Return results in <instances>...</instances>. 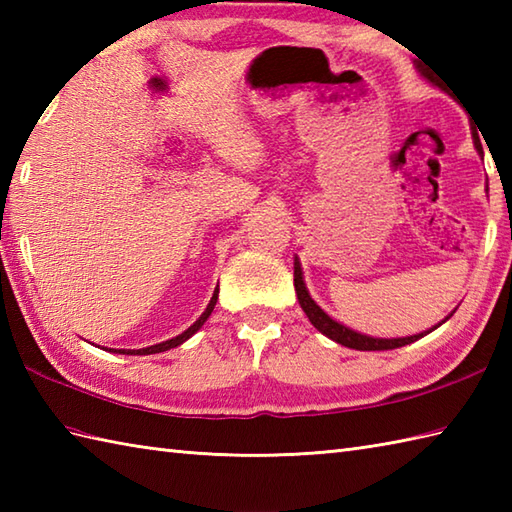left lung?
<instances>
[{"label":"left lung","instance_id":"8db88e82","mask_svg":"<svg viewBox=\"0 0 512 512\" xmlns=\"http://www.w3.org/2000/svg\"><path fill=\"white\" fill-rule=\"evenodd\" d=\"M475 138V136H473ZM475 147H477V151H480V154H484L482 151V145H480V140L475 138ZM295 290H297V299H299V303H301V308H303V312L308 314V319H310V323L314 325V328H317L319 332H323L325 336H328V339H332V341H336V343H341V345H345V347H352V350H363V352H376V350H396V347H402V345H409V343H413V341H418V339H422L424 334H429V332H422V334H416V336H405V339H372V336H365V334H358V332H354V330H350V328H345V325H341V323H336L334 319H330L328 314H325L317 303L312 301V297L308 295V290H306V284H303V275H301V266H299V262L295 259ZM453 314V312H451ZM449 314V317H451ZM447 317V319H449ZM444 319V321H447ZM440 325V323H438ZM436 325V328H438Z\"/></svg>","mask_w":512,"mask_h":512}]
</instances>
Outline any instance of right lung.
<instances>
[{"label": "right lung", "mask_w": 512, "mask_h": 512, "mask_svg": "<svg viewBox=\"0 0 512 512\" xmlns=\"http://www.w3.org/2000/svg\"><path fill=\"white\" fill-rule=\"evenodd\" d=\"M217 292H220V288H215V292H213V297H211V303L209 306H206V310L202 312V317L195 321L189 330H184L182 334H178V336H173V339H169V341H162V343H158V345H151V347H143V350H118V354H158V352H167V350H171V347H178L180 343H184L187 339H191V336L198 332L202 325H204V321L211 317V312H213V308H215V303H217Z\"/></svg>", "instance_id": "obj_1"}]
</instances>
